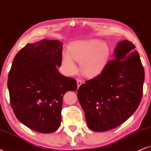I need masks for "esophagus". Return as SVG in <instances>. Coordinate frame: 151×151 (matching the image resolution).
I'll return each instance as SVG.
<instances>
[{
    "label": "esophagus",
    "mask_w": 151,
    "mask_h": 151,
    "mask_svg": "<svg viewBox=\"0 0 151 151\" xmlns=\"http://www.w3.org/2000/svg\"><path fill=\"white\" fill-rule=\"evenodd\" d=\"M77 86H78V88H79V86L81 85V84H82V80H81V79H77Z\"/></svg>",
    "instance_id": "esophagus-1"
}]
</instances>
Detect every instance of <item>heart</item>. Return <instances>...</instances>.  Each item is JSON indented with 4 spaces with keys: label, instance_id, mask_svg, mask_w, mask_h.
<instances>
[{
    "label": "heart",
    "instance_id": "1",
    "mask_svg": "<svg viewBox=\"0 0 151 151\" xmlns=\"http://www.w3.org/2000/svg\"><path fill=\"white\" fill-rule=\"evenodd\" d=\"M69 52L62 54V65L67 73L74 74L78 68L75 60L80 62L81 71L89 77H96L104 70L108 62L110 50L101 40L91 39L74 42Z\"/></svg>",
    "mask_w": 151,
    "mask_h": 151
}]
</instances>
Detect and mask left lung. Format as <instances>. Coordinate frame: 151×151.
Wrapping results in <instances>:
<instances>
[{
  "label": "left lung",
  "instance_id": "1",
  "mask_svg": "<svg viewBox=\"0 0 151 151\" xmlns=\"http://www.w3.org/2000/svg\"><path fill=\"white\" fill-rule=\"evenodd\" d=\"M135 47L128 40L119 42L114 59L103 72L78 89V99L92 131L104 132L120 126L141 103L145 72Z\"/></svg>",
  "mask_w": 151,
  "mask_h": 151
}]
</instances>
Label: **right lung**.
Listing matches in <instances>:
<instances>
[{"mask_svg":"<svg viewBox=\"0 0 151 151\" xmlns=\"http://www.w3.org/2000/svg\"><path fill=\"white\" fill-rule=\"evenodd\" d=\"M62 43L43 40L27 44L15 55L8 74L10 101L22 124L40 133L55 132L60 126L62 99L76 91L77 81L62 75Z\"/></svg>","mask_w":151,"mask_h":151,"instance_id":"right-lung-1","label":"right lung"}]
</instances>
